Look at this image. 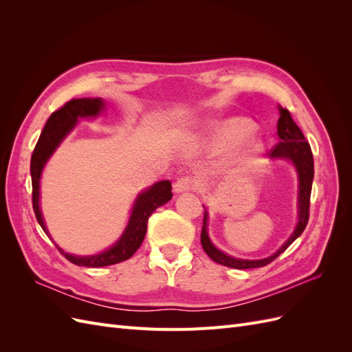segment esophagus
Listing matches in <instances>:
<instances>
[{
    "instance_id": "34e87169",
    "label": "esophagus",
    "mask_w": 352,
    "mask_h": 352,
    "mask_svg": "<svg viewBox=\"0 0 352 352\" xmlns=\"http://www.w3.org/2000/svg\"><path fill=\"white\" fill-rule=\"evenodd\" d=\"M199 186L198 180L195 177H190V176H184L177 179L175 185H173V189L176 194H180V192H189V190H197Z\"/></svg>"
}]
</instances>
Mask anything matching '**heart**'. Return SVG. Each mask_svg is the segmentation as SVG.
Here are the masks:
<instances>
[{"label":"heart","mask_w":352,"mask_h":352,"mask_svg":"<svg viewBox=\"0 0 352 352\" xmlns=\"http://www.w3.org/2000/svg\"><path fill=\"white\" fill-rule=\"evenodd\" d=\"M252 131V124L245 119H232L220 126L217 138L221 144H236L247 138Z\"/></svg>","instance_id":"obj_1"}]
</instances>
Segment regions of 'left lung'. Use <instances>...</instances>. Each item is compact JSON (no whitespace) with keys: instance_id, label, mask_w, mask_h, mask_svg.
Instances as JSON below:
<instances>
[{"instance_id":"left-lung-1","label":"left lung","mask_w":352,"mask_h":352,"mask_svg":"<svg viewBox=\"0 0 352 352\" xmlns=\"http://www.w3.org/2000/svg\"><path fill=\"white\" fill-rule=\"evenodd\" d=\"M279 110H280V117L278 120L279 142L269 151V155L289 158L296 167L298 177H300V201H298V204H300V212H298V225L291 238L287 239L273 255H270V257L263 258V260H239L219 251L214 245L211 243L207 233L208 216L206 210L204 221H202V230H201L202 248H204V251L212 261H216L221 265H226V267H230V269L242 270V269L264 267V265L274 261L298 236L301 235L308 223V217H310V197H311V186H313V177H314V162H313L311 146L308 144V141H305L301 129L294 122L289 110L286 109H279Z\"/></svg>"}]
</instances>
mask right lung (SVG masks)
<instances>
[{"label": "right lung", "instance_id": "add662e5", "mask_svg": "<svg viewBox=\"0 0 352 352\" xmlns=\"http://www.w3.org/2000/svg\"><path fill=\"white\" fill-rule=\"evenodd\" d=\"M102 107L104 101L101 98L70 100L50 116L44 129L41 132L34 154H32L30 158L32 206H34L36 220L45 233L48 232L39 210V179L42 168H44L50 155L56 151V148L63 141V138L73 129V126L76 124L79 117L97 116L100 114ZM172 195V184L168 180H162V182H157L138 197L132 210L129 225H127L122 238L114 243V247L107 251L97 255H91V257H76V255H70L60 248L58 250L70 263L83 265V267H104V265L126 261L141 247L146 233L148 219H150V216L160 206L170 201Z\"/></svg>", "mask_w": 352, "mask_h": 352}]
</instances>
